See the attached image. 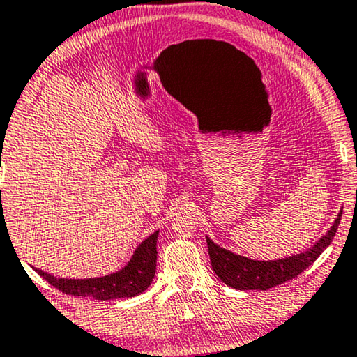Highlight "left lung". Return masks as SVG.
<instances>
[{
	"mask_svg": "<svg viewBox=\"0 0 357 357\" xmlns=\"http://www.w3.org/2000/svg\"><path fill=\"white\" fill-rule=\"evenodd\" d=\"M341 213L336 217L333 227L327 234L322 236L312 248L304 250L301 254L289 255V257L278 260H252L244 255L234 254L231 250L220 248L207 236L208 255L212 260V268L217 273V277L225 284L231 286L234 289H270L273 286H278L284 281L293 280L301 272L310 267L320 254L328 248L331 239L335 238L336 229H338Z\"/></svg>",
	"mask_w": 357,
	"mask_h": 357,
	"instance_id": "obj_1",
	"label": "left lung"
}]
</instances>
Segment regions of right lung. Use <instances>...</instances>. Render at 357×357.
<instances>
[{
    "label": "right lung",
    "instance_id": "right-lung-1",
    "mask_svg": "<svg viewBox=\"0 0 357 357\" xmlns=\"http://www.w3.org/2000/svg\"><path fill=\"white\" fill-rule=\"evenodd\" d=\"M157 239L158 231H155L137 245L126 267L105 277L82 280L56 278L40 268L33 267V270L54 288L71 296H82V298L90 296L98 301L134 298L144 293L153 281L155 270H157Z\"/></svg>",
    "mask_w": 357,
    "mask_h": 357
}]
</instances>
